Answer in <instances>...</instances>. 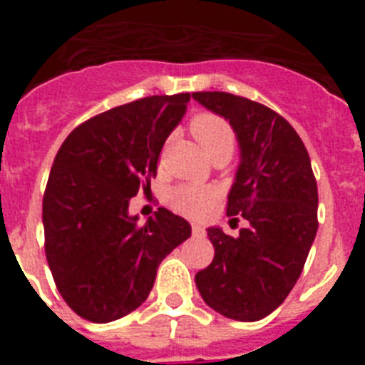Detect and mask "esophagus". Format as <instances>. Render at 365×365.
<instances>
[{
	"instance_id": "esophagus-1",
	"label": "esophagus",
	"mask_w": 365,
	"mask_h": 365,
	"mask_svg": "<svg viewBox=\"0 0 365 365\" xmlns=\"http://www.w3.org/2000/svg\"><path fill=\"white\" fill-rule=\"evenodd\" d=\"M192 234L195 235V237H202V235H205V228H202L201 225H192Z\"/></svg>"
}]
</instances>
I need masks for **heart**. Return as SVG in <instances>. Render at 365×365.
I'll return each instance as SVG.
<instances>
[{
	"mask_svg": "<svg viewBox=\"0 0 365 365\" xmlns=\"http://www.w3.org/2000/svg\"><path fill=\"white\" fill-rule=\"evenodd\" d=\"M190 131L205 153L215 159H230L235 146V133L232 125L214 113H199L190 122ZM214 193L205 186H177L168 199L177 212L186 215H199L208 208Z\"/></svg>",
	"mask_w": 365,
	"mask_h": 365,
	"instance_id": "heart-1",
	"label": "heart"
}]
</instances>
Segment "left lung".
<instances>
[{
  "mask_svg": "<svg viewBox=\"0 0 365 365\" xmlns=\"http://www.w3.org/2000/svg\"><path fill=\"white\" fill-rule=\"evenodd\" d=\"M227 118L241 150L227 215L247 219L237 237L208 228L214 259L195 274L208 307L240 322L278 309L298 282L318 230V186L302 138L267 106L222 91L193 93Z\"/></svg>",
  "mask_w": 365,
  "mask_h": 365,
  "instance_id": "obj_1",
  "label": "left lung"
}]
</instances>
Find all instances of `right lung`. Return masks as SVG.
Returning <instances> with one entry per match:
<instances>
[{"label":"right lung","mask_w":365,"mask_h":365,"mask_svg":"<svg viewBox=\"0 0 365 365\" xmlns=\"http://www.w3.org/2000/svg\"><path fill=\"white\" fill-rule=\"evenodd\" d=\"M190 93L118 106L74 128L58 150L43 193L45 256L58 292L83 320L108 324L146 302L160 261L192 235L159 208L146 222L131 197L150 190L168 135Z\"/></svg>","instance_id":"1"}]
</instances>
